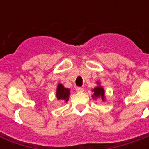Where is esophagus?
<instances>
[{
    "mask_svg": "<svg viewBox=\"0 0 149 149\" xmlns=\"http://www.w3.org/2000/svg\"><path fill=\"white\" fill-rule=\"evenodd\" d=\"M75 90L77 92H82V91H83V88L82 87H76Z\"/></svg>",
    "mask_w": 149,
    "mask_h": 149,
    "instance_id": "esophagus-1",
    "label": "esophagus"
}]
</instances>
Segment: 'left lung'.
<instances>
[{
  "mask_svg": "<svg viewBox=\"0 0 149 149\" xmlns=\"http://www.w3.org/2000/svg\"><path fill=\"white\" fill-rule=\"evenodd\" d=\"M94 91V95L92 96L93 97H100L102 100H104L105 98V93H104V90H103L102 87L101 86H97V87H95L93 90Z\"/></svg>",
  "mask_w": 149,
  "mask_h": 149,
  "instance_id": "8db88e82",
  "label": "left lung"
}]
</instances>
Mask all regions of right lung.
<instances>
[{"label":"right lung","mask_w":149,"mask_h":149,"mask_svg":"<svg viewBox=\"0 0 149 149\" xmlns=\"http://www.w3.org/2000/svg\"><path fill=\"white\" fill-rule=\"evenodd\" d=\"M69 94H70V90L66 89L62 84H58V88H57V98L59 100H64L67 102L69 99Z\"/></svg>","instance_id":"1"}]
</instances>
